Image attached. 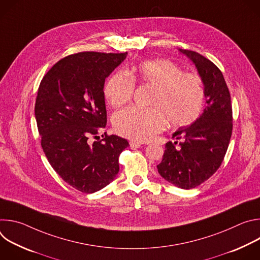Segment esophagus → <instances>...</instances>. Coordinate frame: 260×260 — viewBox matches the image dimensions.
Masks as SVG:
<instances>
[{
    "mask_svg": "<svg viewBox=\"0 0 260 260\" xmlns=\"http://www.w3.org/2000/svg\"><path fill=\"white\" fill-rule=\"evenodd\" d=\"M141 145H142V143L139 142V141H134V140H132V141L129 142V146L133 148V149H137V148L141 147Z\"/></svg>",
    "mask_w": 260,
    "mask_h": 260,
    "instance_id": "esophagus-1",
    "label": "esophagus"
}]
</instances>
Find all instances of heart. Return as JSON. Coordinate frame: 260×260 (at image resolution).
Masks as SVG:
<instances>
[{"instance_id":"heart-1","label":"heart","mask_w":260,"mask_h":260,"mask_svg":"<svg viewBox=\"0 0 260 260\" xmlns=\"http://www.w3.org/2000/svg\"><path fill=\"white\" fill-rule=\"evenodd\" d=\"M135 82L152 88L149 109L135 107L114 116L117 134L135 141L150 140L161 132L167 121L173 126H186L201 114L205 91L201 78L168 59H150L133 67L127 73L117 72L105 86V94L114 108L126 104Z\"/></svg>"}]
</instances>
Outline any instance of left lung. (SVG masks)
Segmentation results:
<instances>
[{"instance_id":"1","label":"left lung","mask_w":260,"mask_h":260,"mask_svg":"<svg viewBox=\"0 0 260 260\" xmlns=\"http://www.w3.org/2000/svg\"><path fill=\"white\" fill-rule=\"evenodd\" d=\"M196 66L204 85L206 107L189 126L179 128L168 142L159 175L182 189H191L208 180L223 160L233 132L231 94L221 71L208 58L191 50L178 49ZM177 139L179 147H176Z\"/></svg>"}]
</instances>
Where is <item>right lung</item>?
Here are the masks:
<instances>
[{"instance_id": "add662e5", "label": "right lung", "mask_w": 260, "mask_h": 260, "mask_svg": "<svg viewBox=\"0 0 260 260\" xmlns=\"http://www.w3.org/2000/svg\"><path fill=\"white\" fill-rule=\"evenodd\" d=\"M125 53L80 52L57 61L43 77L35 116L43 151L53 170L72 187L92 193L119 172L118 158L128 142L116 135L90 143L106 127V78Z\"/></svg>"}]
</instances>
